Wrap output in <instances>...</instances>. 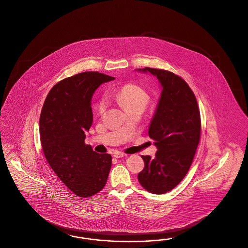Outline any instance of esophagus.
Masks as SVG:
<instances>
[{"instance_id": "34e87169", "label": "esophagus", "mask_w": 248, "mask_h": 248, "mask_svg": "<svg viewBox=\"0 0 248 248\" xmlns=\"http://www.w3.org/2000/svg\"><path fill=\"white\" fill-rule=\"evenodd\" d=\"M125 155H126L124 154V153H122V152H118V151H116V152L113 153V156H114L115 158H120V157L125 156Z\"/></svg>"}]
</instances>
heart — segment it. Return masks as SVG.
Returning <instances> with one entry per match:
<instances>
[{
  "label": "heart",
  "mask_w": 248,
  "mask_h": 248,
  "mask_svg": "<svg viewBox=\"0 0 248 248\" xmlns=\"http://www.w3.org/2000/svg\"><path fill=\"white\" fill-rule=\"evenodd\" d=\"M115 97L126 111L134 108L145 109L149 102V94L146 93L145 89L134 83L123 86L115 94ZM107 104L108 102L105 97H102L99 100L97 103V111L99 114H103L105 111Z\"/></svg>",
  "instance_id": "obj_1"
}]
</instances>
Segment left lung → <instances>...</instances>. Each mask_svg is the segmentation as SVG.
<instances>
[{
  "mask_svg": "<svg viewBox=\"0 0 248 248\" xmlns=\"http://www.w3.org/2000/svg\"><path fill=\"white\" fill-rule=\"evenodd\" d=\"M162 85V93L148 135L157 147L155 158L141 155L145 168L138 174L147 191L163 194L184 179L201 140V114L196 97L188 83L169 70L146 68Z\"/></svg>",
  "mask_w": 248,
  "mask_h": 248,
  "instance_id": "left-lung-1",
  "label": "left lung"
}]
</instances>
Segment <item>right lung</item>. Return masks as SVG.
I'll return each mask as SVG.
<instances>
[{
	"mask_svg": "<svg viewBox=\"0 0 248 248\" xmlns=\"http://www.w3.org/2000/svg\"><path fill=\"white\" fill-rule=\"evenodd\" d=\"M113 78L98 71L66 78L53 86L42 107L39 133L45 157L60 180L81 198L101 191L111 170V155L94 152L84 140L93 124V94Z\"/></svg>",
	"mask_w": 248,
	"mask_h": 248,
	"instance_id": "1",
	"label": "right lung"
}]
</instances>
